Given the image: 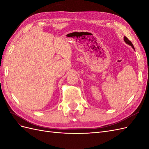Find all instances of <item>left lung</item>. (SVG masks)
Instances as JSON below:
<instances>
[{"label":"left lung","instance_id":"1","mask_svg":"<svg viewBox=\"0 0 149 149\" xmlns=\"http://www.w3.org/2000/svg\"><path fill=\"white\" fill-rule=\"evenodd\" d=\"M124 41H125V42L126 43H127L128 45H130V46H132V47L134 49V45H133V44L132 43V42L130 41V40L126 37H124Z\"/></svg>","mask_w":149,"mask_h":149}]
</instances>
